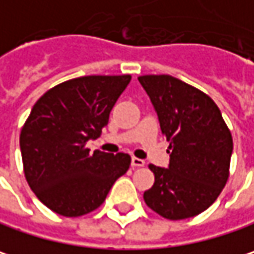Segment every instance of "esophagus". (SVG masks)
Wrapping results in <instances>:
<instances>
[{
  "label": "esophagus",
  "mask_w": 254,
  "mask_h": 254,
  "mask_svg": "<svg viewBox=\"0 0 254 254\" xmlns=\"http://www.w3.org/2000/svg\"><path fill=\"white\" fill-rule=\"evenodd\" d=\"M131 166L133 168H141V166H144V160L138 159V157H131Z\"/></svg>",
  "instance_id": "esophagus-1"
}]
</instances>
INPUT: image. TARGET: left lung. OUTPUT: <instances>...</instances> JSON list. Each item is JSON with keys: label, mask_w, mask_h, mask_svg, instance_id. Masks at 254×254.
Segmentation results:
<instances>
[{"label": "left lung", "mask_w": 254, "mask_h": 254, "mask_svg": "<svg viewBox=\"0 0 254 254\" xmlns=\"http://www.w3.org/2000/svg\"><path fill=\"white\" fill-rule=\"evenodd\" d=\"M138 82L153 104L169 141V165H149L154 184L146 204L168 220L195 217L212 205L228 179L233 138L221 111L207 94L171 75Z\"/></svg>", "instance_id": "left-lung-1"}]
</instances>
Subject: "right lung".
Returning a JSON list of instances; mask_svg holds the SVG:
<instances>
[{
    "label": "right lung",
    "instance_id": "obj_1",
    "mask_svg": "<svg viewBox=\"0 0 254 254\" xmlns=\"http://www.w3.org/2000/svg\"><path fill=\"white\" fill-rule=\"evenodd\" d=\"M130 81V75L70 79L49 89L31 108L20 134L24 175L56 214L79 217L97 209L128 171L127 153H91L86 143L100 137Z\"/></svg>",
    "mask_w": 254,
    "mask_h": 254
}]
</instances>
